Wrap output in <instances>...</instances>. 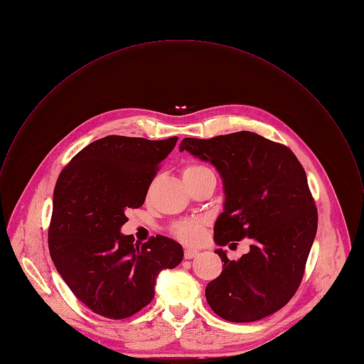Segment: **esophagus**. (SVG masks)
I'll use <instances>...</instances> for the list:
<instances>
[{
  "label": "esophagus",
  "mask_w": 364,
  "mask_h": 364,
  "mask_svg": "<svg viewBox=\"0 0 364 364\" xmlns=\"http://www.w3.org/2000/svg\"><path fill=\"white\" fill-rule=\"evenodd\" d=\"M198 254H199V251H198V250H193V248H185V252H183V255H185L186 259L195 258Z\"/></svg>",
  "instance_id": "34e87169"
}]
</instances>
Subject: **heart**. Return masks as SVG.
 Masks as SVG:
<instances>
[{
    "label": "heart",
    "mask_w": 364,
    "mask_h": 364,
    "mask_svg": "<svg viewBox=\"0 0 364 364\" xmlns=\"http://www.w3.org/2000/svg\"><path fill=\"white\" fill-rule=\"evenodd\" d=\"M182 176L185 183H191L205 176H215L213 171L202 164H188L182 169ZM205 226L203 220H182L173 226V235L186 244H196L200 242L205 236Z\"/></svg>",
    "instance_id": "b5f03b06"
}]
</instances>
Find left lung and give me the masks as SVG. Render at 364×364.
<instances>
[{"label":"left lung","mask_w":364,"mask_h":364,"mask_svg":"<svg viewBox=\"0 0 364 364\" xmlns=\"http://www.w3.org/2000/svg\"><path fill=\"white\" fill-rule=\"evenodd\" d=\"M179 149L210 162L223 179L226 200L215 225L216 244L252 242L237 261L216 250L225 264L206 287L208 304L229 322H254L277 312L302 281L318 229L301 162L288 146L250 131L183 138Z\"/></svg>","instance_id":"obj_1"}]
</instances>
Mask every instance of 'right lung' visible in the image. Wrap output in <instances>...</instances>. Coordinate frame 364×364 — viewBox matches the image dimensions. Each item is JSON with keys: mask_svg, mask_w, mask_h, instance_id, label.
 Returning a JSON list of instances; mask_svg holds the SVG:
<instances>
[{"mask_svg": "<svg viewBox=\"0 0 364 364\" xmlns=\"http://www.w3.org/2000/svg\"><path fill=\"white\" fill-rule=\"evenodd\" d=\"M176 141L109 135L77 152L56 181L49 252L75 296L100 316L141 311L155 295L158 274L183 258L181 244L165 236L134 244L120 233L125 210L144 205Z\"/></svg>", "mask_w": 364, "mask_h": 364, "instance_id": "add662e5", "label": "right lung"}]
</instances>
